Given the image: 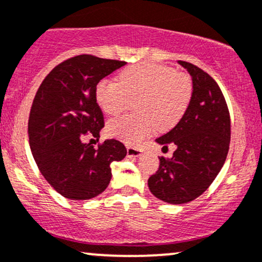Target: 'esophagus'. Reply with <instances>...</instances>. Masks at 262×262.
Instances as JSON below:
<instances>
[{"label":"esophagus","mask_w":262,"mask_h":262,"mask_svg":"<svg viewBox=\"0 0 262 262\" xmlns=\"http://www.w3.org/2000/svg\"><path fill=\"white\" fill-rule=\"evenodd\" d=\"M141 151L140 149H135V147H127V155L129 157H139L141 155Z\"/></svg>","instance_id":"esophagus-1"}]
</instances>
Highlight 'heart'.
I'll use <instances>...</instances> for the list:
<instances>
[{"instance_id": "b5f03b06", "label": "heart", "mask_w": 262, "mask_h": 262, "mask_svg": "<svg viewBox=\"0 0 262 262\" xmlns=\"http://www.w3.org/2000/svg\"><path fill=\"white\" fill-rule=\"evenodd\" d=\"M193 95V81L185 73L157 63H139L123 69L117 81L101 80L96 100L103 112L117 116L138 100L139 115L110 121L107 130L129 145H138L157 128L168 130L181 121Z\"/></svg>"}]
</instances>
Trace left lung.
<instances>
[{"instance_id":"left-lung-1","label":"left lung","mask_w":262,"mask_h":262,"mask_svg":"<svg viewBox=\"0 0 262 262\" xmlns=\"http://www.w3.org/2000/svg\"><path fill=\"white\" fill-rule=\"evenodd\" d=\"M178 63L190 74L193 95L177 125L156 139L163 147L172 144L177 149L171 159H160L159 169L147 181L157 199L173 205L193 201L210 187L231 141V118L219 85L196 66Z\"/></svg>"}]
</instances>
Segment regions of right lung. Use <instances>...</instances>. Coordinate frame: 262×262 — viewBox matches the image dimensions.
<instances>
[{
    "instance_id": "obj_1",
    "label": "right lung",
    "mask_w": 262,
    "mask_h": 262,
    "mask_svg": "<svg viewBox=\"0 0 262 262\" xmlns=\"http://www.w3.org/2000/svg\"><path fill=\"white\" fill-rule=\"evenodd\" d=\"M125 62L75 56L47 74L30 110L28 132L31 154L49 184L71 200H89L111 181V163L127 149L106 139L97 149L83 141L85 133L100 138L103 116L96 102V85Z\"/></svg>"
}]
</instances>
